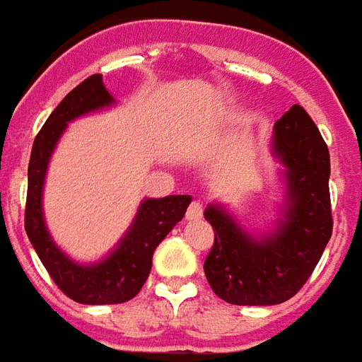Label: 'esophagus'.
I'll return each instance as SVG.
<instances>
[{"label":"esophagus","mask_w":362,"mask_h":362,"mask_svg":"<svg viewBox=\"0 0 362 362\" xmlns=\"http://www.w3.org/2000/svg\"><path fill=\"white\" fill-rule=\"evenodd\" d=\"M202 218V204L199 201H193L187 209V220H201Z\"/></svg>","instance_id":"obj_1"}]
</instances>
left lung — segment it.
Returning <instances> with one entry per match:
<instances>
[{
    "instance_id": "obj_1",
    "label": "left lung",
    "mask_w": 362,
    "mask_h": 362,
    "mask_svg": "<svg viewBox=\"0 0 362 362\" xmlns=\"http://www.w3.org/2000/svg\"><path fill=\"white\" fill-rule=\"evenodd\" d=\"M271 153L283 169L279 218L265 232H247L222 202H210L204 218L214 245L204 261L212 291L238 306H273L304 286L332 238L329 152L300 105L276 120Z\"/></svg>"
}]
</instances>
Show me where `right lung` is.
I'll list each match as a JSON object with an SVG mask.
<instances>
[{
  "instance_id": "right-lung-1",
  "label": "right lung",
  "mask_w": 362,
  "mask_h": 362,
  "mask_svg": "<svg viewBox=\"0 0 362 362\" xmlns=\"http://www.w3.org/2000/svg\"><path fill=\"white\" fill-rule=\"evenodd\" d=\"M112 105H117V99L107 91L101 74L81 81L48 117L35 138L29 161V191L25 210L27 235L58 288L79 304L91 306L120 304L134 298L150 275L156 247L175 228L177 222L183 220L187 206L191 204V194L144 199L119 243L95 263H79L56 245L46 226L42 209L50 158L66 132L68 122L89 112L109 109Z\"/></svg>"
}]
</instances>
